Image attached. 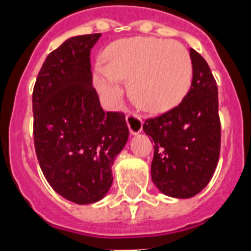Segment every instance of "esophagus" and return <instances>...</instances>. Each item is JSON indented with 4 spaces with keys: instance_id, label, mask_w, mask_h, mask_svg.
Returning <instances> with one entry per match:
<instances>
[{
    "instance_id": "1",
    "label": "esophagus",
    "mask_w": 251,
    "mask_h": 251,
    "mask_svg": "<svg viewBox=\"0 0 251 251\" xmlns=\"http://www.w3.org/2000/svg\"><path fill=\"white\" fill-rule=\"evenodd\" d=\"M126 122H127V126H129V130L132 135L139 134L142 129H143V121H142V117L139 115L129 113V115L126 116Z\"/></svg>"
}]
</instances>
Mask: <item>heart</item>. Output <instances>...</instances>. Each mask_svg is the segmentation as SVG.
Segmentation results:
<instances>
[{
  "label": "heart",
  "instance_id": "heart-1",
  "mask_svg": "<svg viewBox=\"0 0 251 251\" xmlns=\"http://www.w3.org/2000/svg\"><path fill=\"white\" fill-rule=\"evenodd\" d=\"M192 72V59L182 44L134 37L108 46L104 66L95 69L94 82L108 104H116L122 95V79H130V97L135 104L151 113H162L183 100Z\"/></svg>",
  "mask_w": 251,
  "mask_h": 251
}]
</instances>
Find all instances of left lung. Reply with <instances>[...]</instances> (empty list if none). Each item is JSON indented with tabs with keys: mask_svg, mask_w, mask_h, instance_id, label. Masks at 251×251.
Masks as SVG:
<instances>
[{
	"mask_svg": "<svg viewBox=\"0 0 251 251\" xmlns=\"http://www.w3.org/2000/svg\"><path fill=\"white\" fill-rule=\"evenodd\" d=\"M191 89L180 104L146 120L143 130L153 142L151 175L161 192L189 199L210 182L221 152L218 86L206 60L193 49Z\"/></svg>",
	"mask_w": 251,
	"mask_h": 251,
	"instance_id": "obj_1",
	"label": "left lung"
}]
</instances>
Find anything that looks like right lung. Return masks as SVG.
<instances>
[{
  "mask_svg": "<svg viewBox=\"0 0 251 251\" xmlns=\"http://www.w3.org/2000/svg\"><path fill=\"white\" fill-rule=\"evenodd\" d=\"M99 37H71L50 52L32 95L41 170L55 192L78 205L107 195L112 165L129 138L125 115L103 111L93 87L90 50Z\"/></svg>",
  "mask_w": 251,
  "mask_h": 251,
  "instance_id": "add662e5",
  "label": "right lung"
}]
</instances>
